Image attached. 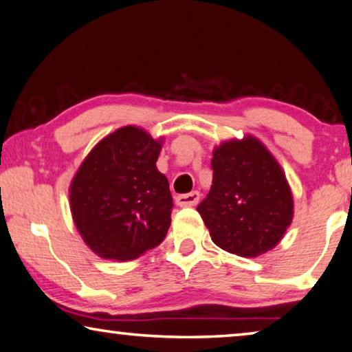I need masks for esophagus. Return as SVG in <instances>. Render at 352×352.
Wrapping results in <instances>:
<instances>
[{
	"mask_svg": "<svg viewBox=\"0 0 352 352\" xmlns=\"http://www.w3.org/2000/svg\"><path fill=\"white\" fill-rule=\"evenodd\" d=\"M198 200H200V193H198L197 190H193L190 193H184V195H177L176 197V205L177 206H195Z\"/></svg>",
	"mask_w": 352,
	"mask_h": 352,
	"instance_id": "34e87169",
	"label": "esophagus"
}]
</instances>
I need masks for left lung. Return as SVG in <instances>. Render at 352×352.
<instances>
[{"instance_id": "left-lung-1", "label": "left lung", "mask_w": 352, "mask_h": 352, "mask_svg": "<svg viewBox=\"0 0 352 352\" xmlns=\"http://www.w3.org/2000/svg\"><path fill=\"white\" fill-rule=\"evenodd\" d=\"M212 186L197 211L214 243L241 257H257L279 243L292 222L286 176L252 136L227 141L212 152Z\"/></svg>"}]
</instances>
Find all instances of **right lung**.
<instances>
[{
    "label": "right lung",
    "instance_id": "obj_1",
    "mask_svg": "<svg viewBox=\"0 0 352 352\" xmlns=\"http://www.w3.org/2000/svg\"><path fill=\"white\" fill-rule=\"evenodd\" d=\"M160 149V141L129 125L101 140L76 173L71 212L101 258L133 261L165 239L173 198L155 166Z\"/></svg>",
    "mask_w": 352,
    "mask_h": 352
}]
</instances>
